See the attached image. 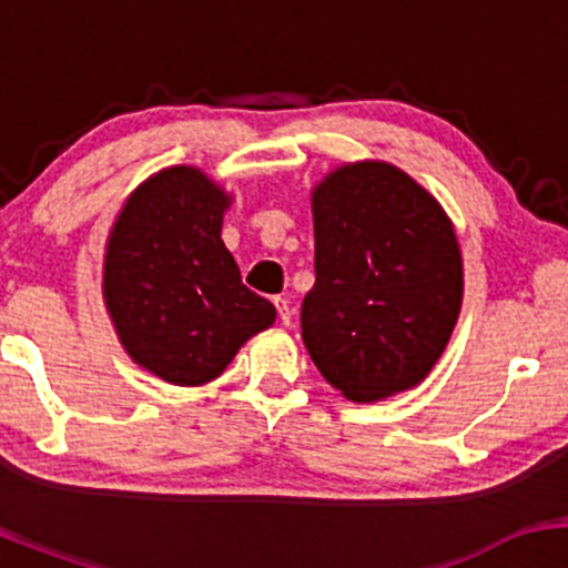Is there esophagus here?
Masks as SVG:
<instances>
[{
    "mask_svg": "<svg viewBox=\"0 0 568 568\" xmlns=\"http://www.w3.org/2000/svg\"><path fill=\"white\" fill-rule=\"evenodd\" d=\"M272 304H275L280 323H283V325H291V306H288V298L275 296V298H272Z\"/></svg>",
    "mask_w": 568,
    "mask_h": 568,
    "instance_id": "esophagus-1",
    "label": "esophagus"
}]
</instances>
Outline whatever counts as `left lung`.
<instances>
[{"mask_svg": "<svg viewBox=\"0 0 568 568\" xmlns=\"http://www.w3.org/2000/svg\"><path fill=\"white\" fill-rule=\"evenodd\" d=\"M315 285L302 338L349 400L414 387L438 363L462 306L452 221L387 162L338 168L312 194Z\"/></svg>", "mask_w": 568, "mask_h": 568, "instance_id": "1", "label": "left lung"}]
</instances>
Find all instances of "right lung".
<instances>
[{"instance_id": "obj_1", "label": "right lung", "mask_w": 568, "mask_h": 568, "mask_svg": "<svg viewBox=\"0 0 568 568\" xmlns=\"http://www.w3.org/2000/svg\"><path fill=\"white\" fill-rule=\"evenodd\" d=\"M221 189L194 168H168L130 194L103 266V296L135 363L171 384H205L275 323L245 288L221 240Z\"/></svg>"}]
</instances>
